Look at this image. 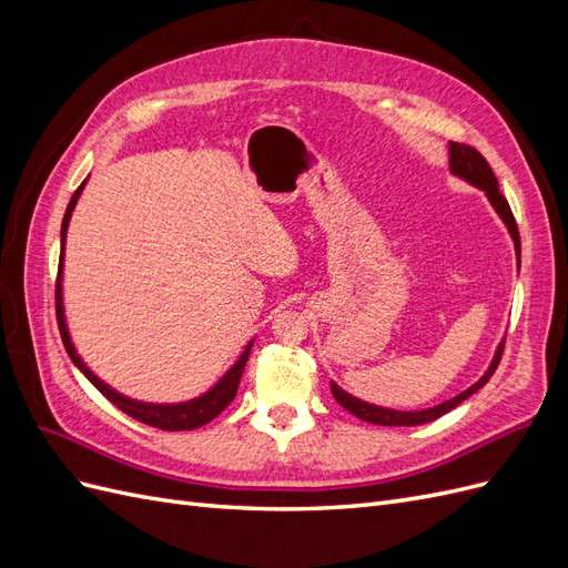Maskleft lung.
Here are the masks:
<instances>
[{
  "label": "left lung",
  "instance_id": "obj_1",
  "mask_svg": "<svg viewBox=\"0 0 568 568\" xmlns=\"http://www.w3.org/2000/svg\"><path fill=\"white\" fill-rule=\"evenodd\" d=\"M448 153H450V173L455 178L464 180L467 184L480 189V192H484L486 199L490 201L495 213L500 215V220L505 222V227H507L511 242H514V253H517V265L521 267V242H519L517 222H514V215L509 211L507 199L500 194V186H497V178L493 175L488 161L480 156L476 149H471L467 144H457V142H450ZM503 348H505V341H500V346L495 348V355L490 359L488 369L484 372V376H480L476 384H471L467 390L457 393L455 398L438 403L434 407H426V409H393V407H382V405H374V403H367V400H359V398H355V395H351L348 390H343L336 382H332V393H334V398L341 407H346L351 415H355L357 419H363V422H369V424H379V426H419V424H428V422L443 417L445 412L455 409L459 403L467 400L469 395H474L476 390H480L488 384L497 363H500Z\"/></svg>",
  "mask_w": 568,
  "mask_h": 568
}]
</instances>
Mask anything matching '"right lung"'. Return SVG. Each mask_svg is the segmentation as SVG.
<instances>
[{
    "instance_id": "right-lung-1",
    "label": "right lung",
    "mask_w": 568,
    "mask_h": 568,
    "mask_svg": "<svg viewBox=\"0 0 568 568\" xmlns=\"http://www.w3.org/2000/svg\"><path fill=\"white\" fill-rule=\"evenodd\" d=\"M88 180H90V175H88ZM88 180H84L75 189V194H73L71 203H68L63 222H61V257H59V280H57V320H59V332H61V338H63V346L68 351V357L73 359V365L84 376H88V379L94 384V388L101 395H104V398H109L118 409H123L125 415H130L136 422L163 428V432H189V428H199L203 424H209L211 419H215L220 412L234 400L239 382H242V374H244V367L248 363V355H251V348H253V341L255 338H251L246 343L242 355L236 357V363L225 374H222L220 379L209 390L196 395V398H192V400H182V403H146V400L130 398V395L120 393L113 386H109L104 379H99V376L88 367V363H84L82 355L75 348V343L71 338V329H68V322H65L63 261H65L68 225H71V217H73V211H75V205H78V199L82 196L84 186H88Z\"/></svg>"
}]
</instances>
